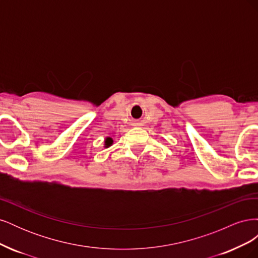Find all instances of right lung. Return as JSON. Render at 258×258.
I'll use <instances>...</instances> for the list:
<instances>
[{"label":"right lung","mask_w":258,"mask_h":258,"mask_svg":"<svg viewBox=\"0 0 258 258\" xmlns=\"http://www.w3.org/2000/svg\"><path fill=\"white\" fill-rule=\"evenodd\" d=\"M113 139L111 138V137H106L105 138V140H104V147L105 148H107V147H110V146H112V144H113Z\"/></svg>","instance_id":"right-lung-1"}]
</instances>
